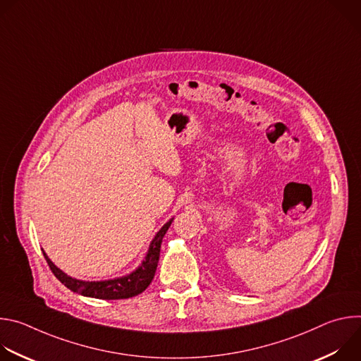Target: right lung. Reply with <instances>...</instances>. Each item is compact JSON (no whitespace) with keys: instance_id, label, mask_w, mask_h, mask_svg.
<instances>
[{"instance_id":"1","label":"right lung","mask_w":361,"mask_h":361,"mask_svg":"<svg viewBox=\"0 0 361 361\" xmlns=\"http://www.w3.org/2000/svg\"><path fill=\"white\" fill-rule=\"evenodd\" d=\"M171 223H173V219L170 221H167L161 227V230L156 234V237L152 238V241L148 247V252L145 255V259L142 260V263L138 266L137 270H134L133 273H130L124 277H118V279H113V280L82 281V280L73 279V277L67 276L64 271H61L53 262H51L44 251H42V254L45 257V260H47L51 271H53L54 276L71 291L78 293L85 297H94V298H99V300L130 298V297H134V295H138L140 293H142L152 281L154 274H156V270H157L159 259H160V248H161L163 237L166 235Z\"/></svg>"}]
</instances>
